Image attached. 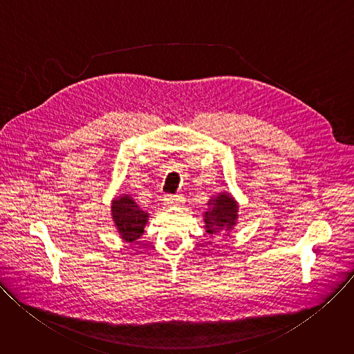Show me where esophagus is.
<instances>
[{
	"instance_id": "34e87169",
	"label": "esophagus",
	"mask_w": 354,
	"mask_h": 354,
	"mask_svg": "<svg viewBox=\"0 0 354 354\" xmlns=\"http://www.w3.org/2000/svg\"><path fill=\"white\" fill-rule=\"evenodd\" d=\"M164 203L167 206H179L183 203V198L180 196H172V194H167L164 197Z\"/></svg>"
}]
</instances>
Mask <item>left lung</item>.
Returning <instances> with one entry per match:
<instances>
[{
    "instance_id": "obj_1",
    "label": "left lung",
    "mask_w": 354,
    "mask_h": 354,
    "mask_svg": "<svg viewBox=\"0 0 354 354\" xmlns=\"http://www.w3.org/2000/svg\"><path fill=\"white\" fill-rule=\"evenodd\" d=\"M207 210L203 214L206 232L214 236L227 238L236 225L239 205L228 192H220L207 201Z\"/></svg>"
}]
</instances>
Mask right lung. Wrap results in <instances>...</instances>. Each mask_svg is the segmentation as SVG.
<instances>
[{
	"mask_svg": "<svg viewBox=\"0 0 354 354\" xmlns=\"http://www.w3.org/2000/svg\"><path fill=\"white\" fill-rule=\"evenodd\" d=\"M113 224L126 243L138 239L148 223L149 214L144 212L129 193L116 196L111 203Z\"/></svg>",
	"mask_w": 354,
	"mask_h": 354,
	"instance_id": "add662e5",
	"label": "right lung"
}]
</instances>
